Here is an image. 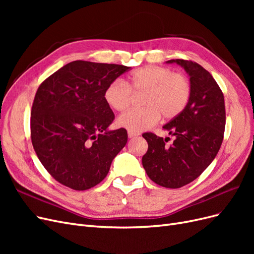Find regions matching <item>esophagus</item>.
Here are the masks:
<instances>
[{
  "label": "esophagus",
  "mask_w": 254,
  "mask_h": 254,
  "mask_svg": "<svg viewBox=\"0 0 254 254\" xmlns=\"http://www.w3.org/2000/svg\"><path fill=\"white\" fill-rule=\"evenodd\" d=\"M137 135H139V133H137V132L129 131V130H128V137H129V139H132V137H135V136H137Z\"/></svg>",
  "instance_id": "1"
}]
</instances>
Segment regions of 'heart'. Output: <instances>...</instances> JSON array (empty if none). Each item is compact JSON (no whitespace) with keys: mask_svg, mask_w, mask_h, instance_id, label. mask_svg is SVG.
Here are the masks:
<instances>
[{"mask_svg":"<svg viewBox=\"0 0 254 254\" xmlns=\"http://www.w3.org/2000/svg\"><path fill=\"white\" fill-rule=\"evenodd\" d=\"M145 93L143 109H132L120 115L118 125L129 131L139 132L158 123L161 115L172 120L186 108L190 97V82L187 76L175 73L172 68L146 65L130 74L128 81L117 79L107 86L104 97L115 111L127 109L132 93Z\"/></svg>","mask_w":254,"mask_h":254,"instance_id":"obj_1","label":"heart"}]
</instances>
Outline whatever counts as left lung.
<instances>
[{
  "instance_id": "left-lung-1",
  "label": "left lung",
  "mask_w": 254,
  "mask_h": 254,
  "mask_svg": "<svg viewBox=\"0 0 254 254\" xmlns=\"http://www.w3.org/2000/svg\"><path fill=\"white\" fill-rule=\"evenodd\" d=\"M190 77V97L178 117L163 126L175 137L165 146L166 139L144 133L148 150L142 158L149 178L167 189H179L200 176L216 157L224 139L226 110L224 94L213 76L193 61L172 59Z\"/></svg>"
}]
</instances>
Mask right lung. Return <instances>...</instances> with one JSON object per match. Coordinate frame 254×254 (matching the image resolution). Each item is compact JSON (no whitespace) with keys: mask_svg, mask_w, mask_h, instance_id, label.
I'll use <instances>...</instances> for the list:
<instances>
[{"mask_svg":"<svg viewBox=\"0 0 254 254\" xmlns=\"http://www.w3.org/2000/svg\"><path fill=\"white\" fill-rule=\"evenodd\" d=\"M129 68L76 60L38 88L30 115L32 143L45 170L64 186L76 190L95 187L125 147L126 129L109 130L114 114L104 93Z\"/></svg>","mask_w":254,"mask_h":254,"instance_id":"obj_1","label":"right lung"}]
</instances>
